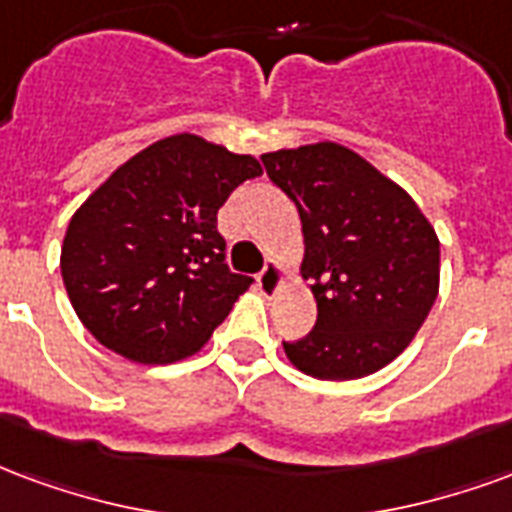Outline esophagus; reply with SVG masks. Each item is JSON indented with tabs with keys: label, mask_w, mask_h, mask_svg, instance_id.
I'll list each match as a JSON object with an SVG mask.
<instances>
[{
	"label": "esophagus",
	"mask_w": 512,
	"mask_h": 512,
	"mask_svg": "<svg viewBox=\"0 0 512 512\" xmlns=\"http://www.w3.org/2000/svg\"><path fill=\"white\" fill-rule=\"evenodd\" d=\"M256 286H259L261 297H275V294L281 292L283 286V267L278 264V261H270L264 270L259 272V278H256Z\"/></svg>",
	"instance_id": "obj_1"
}]
</instances>
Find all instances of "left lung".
<instances>
[{
	"instance_id": "left-lung-1",
	"label": "left lung",
	"mask_w": 512,
	"mask_h": 512,
	"mask_svg": "<svg viewBox=\"0 0 512 512\" xmlns=\"http://www.w3.org/2000/svg\"><path fill=\"white\" fill-rule=\"evenodd\" d=\"M297 204L300 275L316 327L283 343L289 363L327 382L376 374L412 343L439 294V237L414 199L354 149L316 141L261 155Z\"/></svg>"
}]
</instances>
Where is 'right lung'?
Here are the masks:
<instances>
[{"mask_svg": "<svg viewBox=\"0 0 512 512\" xmlns=\"http://www.w3.org/2000/svg\"><path fill=\"white\" fill-rule=\"evenodd\" d=\"M259 174L253 155L177 133L89 193L67 223L59 267L95 341L141 365L179 363L210 341L253 283L223 264L218 210Z\"/></svg>", "mask_w": 512, "mask_h": 512, "instance_id": "obj_1", "label": "right lung"}]
</instances>
